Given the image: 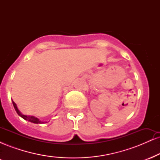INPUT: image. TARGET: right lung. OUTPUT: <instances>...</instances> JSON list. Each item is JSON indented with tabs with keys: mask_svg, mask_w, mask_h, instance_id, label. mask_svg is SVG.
Returning <instances> with one entry per match:
<instances>
[{
	"mask_svg": "<svg viewBox=\"0 0 160 160\" xmlns=\"http://www.w3.org/2000/svg\"><path fill=\"white\" fill-rule=\"evenodd\" d=\"M12 104H13V107L15 108L16 113H18V115L20 116V117H22V118H23L24 120H28L29 121V122H33V123H36V124H40V123H44V122H43V121L40 120L38 118V117H34V116H28V115H24L22 113H21V112L19 111V110L18 109L17 106H16V104L15 102L12 101Z\"/></svg>",
	"mask_w": 160,
	"mask_h": 160,
	"instance_id": "add662e5",
	"label": "right lung"
}]
</instances>
